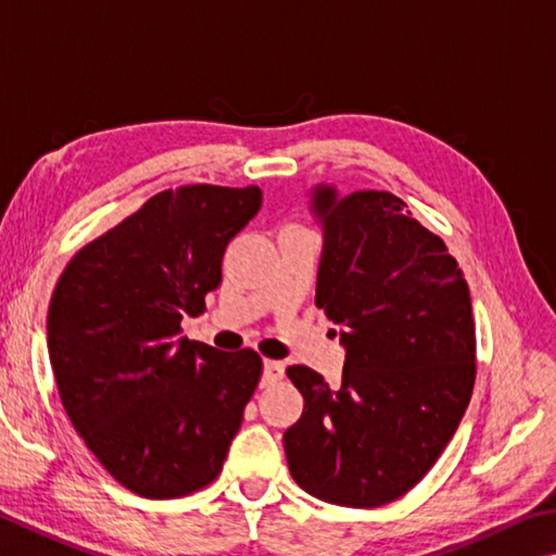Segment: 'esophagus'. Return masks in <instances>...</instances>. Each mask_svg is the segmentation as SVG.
I'll list each match as a JSON object with an SVG mask.
<instances>
[{"mask_svg":"<svg viewBox=\"0 0 556 556\" xmlns=\"http://www.w3.org/2000/svg\"><path fill=\"white\" fill-rule=\"evenodd\" d=\"M285 377V367H281V362L275 359H265V371H262V381L265 383H275Z\"/></svg>","mask_w":556,"mask_h":556,"instance_id":"34e87169","label":"esophagus"}]
</instances>
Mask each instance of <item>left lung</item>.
<instances>
[{
    "label": "left lung",
    "instance_id": "obj_1",
    "mask_svg": "<svg viewBox=\"0 0 556 556\" xmlns=\"http://www.w3.org/2000/svg\"><path fill=\"white\" fill-rule=\"evenodd\" d=\"M323 224L316 306L348 350L340 387L287 369L304 413L285 432L301 489L379 508L426 477L469 406L477 379L467 279L442 238L389 191L313 189Z\"/></svg>",
    "mask_w": 556,
    "mask_h": 556
}]
</instances>
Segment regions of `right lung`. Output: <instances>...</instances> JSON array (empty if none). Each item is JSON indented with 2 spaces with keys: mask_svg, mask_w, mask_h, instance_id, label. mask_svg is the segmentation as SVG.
<instances>
[{
  "mask_svg": "<svg viewBox=\"0 0 556 556\" xmlns=\"http://www.w3.org/2000/svg\"><path fill=\"white\" fill-rule=\"evenodd\" d=\"M260 206V187L165 189L75 252L58 279L48 352L60 401L138 496H187L224 469L262 359L179 332L181 318L206 311L226 245Z\"/></svg>",
  "mask_w": 556,
  "mask_h": 556,
  "instance_id": "add662e5",
  "label": "right lung"
}]
</instances>
